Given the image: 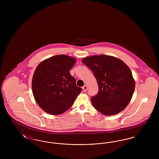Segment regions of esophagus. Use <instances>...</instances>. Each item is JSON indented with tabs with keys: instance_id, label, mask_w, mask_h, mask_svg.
Here are the masks:
<instances>
[{
	"instance_id": "34e87169",
	"label": "esophagus",
	"mask_w": 159,
	"mask_h": 159,
	"mask_svg": "<svg viewBox=\"0 0 159 159\" xmlns=\"http://www.w3.org/2000/svg\"><path fill=\"white\" fill-rule=\"evenodd\" d=\"M82 88H83V91H84V92H86L87 90H88V87L87 85H84Z\"/></svg>"
}]
</instances>
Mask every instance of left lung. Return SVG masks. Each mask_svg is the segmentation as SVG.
<instances>
[{
  "label": "left lung",
  "instance_id": "obj_1",
  "mask_svg": "<svg viewBox=\"0 0 159 159\" xmlns=\"http://www.w3.org/2000/svg\"><path fill=\"white\" fill-rule=\"evenodd\" d=\"M82 62L91 69L98 84V92L91 98L94 108L106 116L123 111L130 101L135 82L131 70L121 60L107 55L85 57Z\"/></svg>",
  "mask_w": 159,
  "mask_h": 159
}]
</instances>
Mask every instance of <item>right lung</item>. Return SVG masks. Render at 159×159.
<instances>
[{
  "instance_id": "obj_1",
  "label": "right lung",
  "mask_w": 159,
  "mask_h": 159,
  "mask_svg": "<svg viewBox=\"0 0 159 159\" xmlns=\"http://www.w3.org/2000/svg\"><path fill=\"white\" fill-rule=\"evenodd\" d=\"M76 60L66 55L53 56L42 61L32 79V92L38 106L46 113L58 115L71 107L82 89L70 70Z\"/></svg>"
}]
</instances>
